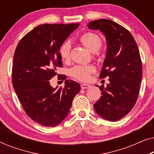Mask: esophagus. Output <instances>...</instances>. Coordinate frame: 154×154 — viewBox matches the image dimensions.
Instances as JSON below:
<instances>
[{"instance_id": "esophagus-1", "label": "esophagus", "mask_w": 154, "mask_h": 154, "mask_svg": "<svg viewBox=\"0 0 154 154\" xmlns=\"http://www.w3.org/2000/svg\"><path fill=\"white\" fill-rule=\"evenodd\" d=\"M81 87L82 89H88V88H91V85H89V84H86V83H82L81 85Z\"/></svg>"}]
</instances>
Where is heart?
Wrapping results in <instances>:
<instances>
[{"label": "heart", "mask_w": 154, "mask_h": 154, "mask_svg": "<svg viewBox=\"0 0 154 154\" xmlns=\"http://www.w3.org/2000/svg\"><path fill=\"white\" fill-rule=\"evenodd\" d=\"M79 41L82 45L88 48L90 52H94V57L97 56V51L100 49L102 45V41L100 35L94 32H86L79 38ZM71 43L65 41L60 46L59 52L62 61L66 62L70 58ZM96 52L95 53V52ZM96 69L93 65H75L70 69V75L73 79L80 81H88L90 75L95 72Z\"/></svg>", "instance_id": "1"}]
</instances>
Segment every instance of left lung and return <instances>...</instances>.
<instances>
[{
  "mask_svg": "<svg viewBox=\"0 0 154 154\" xmlns=\"http://www.w3.org/2000/svg\"><path fill=\"white\" fill-rule=\"evenodd\" d=\"M88 26L106 37V54L100 78L109 77L110 82L106 88L100 87L102 96L94 109L103 119L116 121L132 110L137 100L142 78L140 51L130 31L113 21L100 19Z\"/></svg>",
  "mask_w": 154,
  "mask_h": 154,
  "instance_id": "left-lung-1",
  "label": "left lung"
}]
</instances>
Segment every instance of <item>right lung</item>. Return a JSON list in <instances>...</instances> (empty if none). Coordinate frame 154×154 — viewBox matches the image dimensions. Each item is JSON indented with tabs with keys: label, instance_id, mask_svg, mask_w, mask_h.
Here are the masks:
<instances>
[{
	"label": "right lung",
	"instance_id": "obj_1",
	"mask_svg": "<svg viewBox=\"0 0 154 154\" xmlns=\"http://www.w3.org/2000/svg\"><path fill=\"white\" fill-rule=\"evenodd\" d=\"M79 26V23L39 25L27 33L16 48L12 85L25 112L40 125L60 124L81 90L80 84L71 80L65 81L64 88H53L50 84L57 68L62 67L60 46Z\"/></svg>",
	"mask_w": 154,
	"mask_h": 154
}]
</instances>
